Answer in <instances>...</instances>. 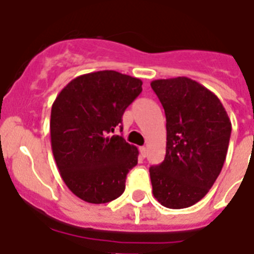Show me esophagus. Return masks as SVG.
I'll return each instance as SVG.
<instances>
[{
  "label": "esophagus",
  "mask_w": 254,
  "mask_h": 254,
  "mask_svg": "<svg viewBox=\"0 0 254 254\" xmlns=\"http://www.w3.org/2000/svg\"><path fill=\"white\" fill-rule=\"evenodd\" d=\"M139 152H140V155H142V156L143 157H146V155H147V148L146 147H139Z\"/></svg>",
  "instance_id": "esophagus-1"
}]
</instances>
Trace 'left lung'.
Masks as SVG:
<instances>
[{
    "instance_id": "left-lung-1",
    "label": "left lung",
    "mask_w": 254,
    "mask_h": 254,
    "mask_svg": "<svg viewBox=\"0 0 254 254\" xmlns=\"http://www.w3.org/2000/svg\"><path fill=\"white\" fill-rule=\"evenodd\" d=\"M151 87L167 117L165 159L150 168L153 196L170 209L189 208L222 170L231 121L217 95L191 78L155 80Z\"/></svg>"
}]
</instances>
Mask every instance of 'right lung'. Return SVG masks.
Here are the masks:
<instances>
[{"label": "right lung", "instance_id": "obj_1", "mask_svg": "<svg viewBox=\"0 0 254 254\" xmlns=\"http://www.w3.org/2000/svg\"><path fill=\"white\" fill-rule=\"evenodd\" d=\"M140 91L139 78L98 71L73 78L53 103L51 150L61 177L81 200L104 204L124 192L138 150L110 134L123 129L124 112Z\"/></svg>", "mask_w": 254, "mask_h": 254}]
</instances>
